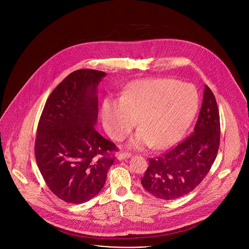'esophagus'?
Wrapping results in <instances>:
<instances>
[{"mask_svg": "<svg viewBox=\"0 0 249 249\" xmlns=\"http://www.w3.org/2000/svg\"><path fill=\"white\" fill-rule=\"evenodd\" d=\"M130 156H131V154L128 153V152L119 153V154H117V159H118V160H124V159H126V158H130Z\"/></svg>", "mask_w": 249, "mask_h": 249, "instance_id": "obj_1", "label": "esophagus"}]
</instances>
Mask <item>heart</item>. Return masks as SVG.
I'll list each match as a JSON object with an SVG mask.
<instances>
[{"mask_svg":"<svg viewBox=\"0 0 249 249\" xmlns=\"http://www.w3.org/2000/svg\"><path fill=\"white\" fill-rule=\"evenodd\" d=\"M198 107L193 87L172 79H152L137 83L120 100L107 99L102 107L104 126L116 140L136 126L142 129L131 146L142 149L172 146L185 132Z\"/></svg>","mask_w":249,"mask_h":249,"instance_id":"obj_1","label":"heart"}]
</instances>
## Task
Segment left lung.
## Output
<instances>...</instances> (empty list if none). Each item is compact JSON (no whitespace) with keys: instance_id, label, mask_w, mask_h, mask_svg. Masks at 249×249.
Masks as SVG:
<instances>
[{"instance_id":"1","label":"left lung","mask_w":249,"mask_h":249,"mask_svg":"<svg viewBox=\"0 0 249 249\" xmlns=\"http://www.w3.org/2000/svg\"><path fill=\"white\" fill-rule=\"evenodd\" d=\"M221 124L214 93L206 85L192 134L165 154L149 160L141 178L143 187L162 200L185 196L197 187L214 163L220 146Z\"/></svg>"}]
</instances>
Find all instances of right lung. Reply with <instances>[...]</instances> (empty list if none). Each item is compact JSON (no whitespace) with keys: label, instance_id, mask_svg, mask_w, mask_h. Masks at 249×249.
Returning a JSON list of instances; mask_svg holds the SVG:
<instances>
[{"label":"right lung","instance_id":"right-lung-1","mask_svg":"<svg viewBox=\"0 0 249 249\" xmlns=\"http://www.w3.org/2000/svg\"><path fill=\"white\" fill-rule=\"evenodd\" d=\"M106 74L77 70L51 92L41 113L34 154L49 189L61 200L82 204L104 186L118 148L96 130V87Z\"/></svg>","mask_w":249,"mask_h":249}]
</instances>
